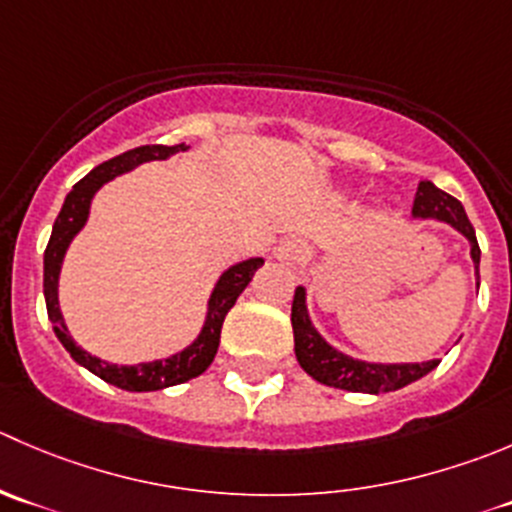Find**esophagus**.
I'll return each mask as SVG.
<instances>
[{
  "instance_id": "34e87169",
  "label": "esophagus",
  "mask_w": 512,
  "mask_h": 512,
  "mask_svg": "<svg viewBox=\"0 0 512 512\" xmlns=\"http://www.w3.org/2000/svg\"><path fill=\"white\" fill-rule=\"evenodd\" d=\"M275 257L282 262H300L302 257H305V247H302L297 240H285L275 250Z\"/></svg>"
}]
</instances>
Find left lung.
<instances>
[{"label": "left lung", "instance_id": "8db88e82", "mask_svg": "<svg viewBox=\"0 0 512 512\" xmlns=\"http://www.w3.org/2000/svg\"><path fill=\"white\" fill-rule=\"evenodd\" d=\"M413 215L423 220L448 222L450 227L468 237L470 257L475 262V280L480 285V247L475 237L473 225L465 215L463 205L448 192L438 190L430 180L418 185L413 202ZM292 332H295V355L302 370L327 388L350 390V393H390L400 390L410 382L420 380L430 370L440 365V360L428 362H395V365H382V362H365L335 350L322 340L320 332L312 327L310 315L305 305V287H297L295 300H292Z\"/></svg>", "mask_w": 512, "mask_h": 512}]
</instances>
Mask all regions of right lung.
Listing matches in <instances>:
<instances>
[{
    "label": "right lung",
    "instance_id": "obj_1",
    "mask_svg": "<svg viewBox=\"0 0 512 512\" xmlns=\"http://www.w3.org/2000/svg\"><path fill=\"white\" fill-rule=\"evenodd\" d=\"M185 150L187 145H145L135 147V150L130 152H122V155L112 157V160L94 167V170L89 172L87 177H82L67 195L57 220H54L47 250H44V300H47V315L54 325V335L59 337V342L67 347V352L79 362V365H84L89 372L102 377L104 382H109L114 388L130 390V393H150V390L170 388V385H180V382H187L192 380V377L202 375L217 355L225 315L230 312V307L235 305L237 297L242 295V290L250 285L252 275H255L262 267V262H265L262 257H252V260L237 262L230 270L222 272V277L217 280L215 290H212L210 295L205 327H202V332L197 335V340L192 342L190 347H185L182 352H177V355L165 357V360L140 362V365H112V362L99 360V357L84 352L82 347L69 337L57 300L59 270H62L64 252H67L69 242L74 240V235H77L84 227V222H87L94 192H97L104 182L114 180V177L124 175V172L135 170L142 162L167 160V157L175 155V152Z\"/></svg>",
    "mask_w": 512,
    "mask_h": 512
}]
</instances>
